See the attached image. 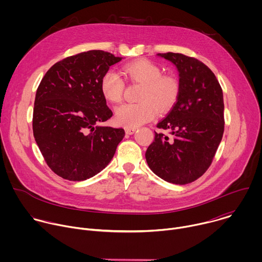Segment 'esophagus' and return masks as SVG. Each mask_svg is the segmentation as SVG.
Segmentation results:
<instances>
[{"mask_svg":"<svg viewBox=\"0 0 262 262\" xmlns=\"http://www.w3.org/2000/svg\"><path fill=\"white\" fill-rule=\"evenodd\" d=\"M135 132H136V128H132V127H126L125 128V133L127 135H133Z\"/></svg>","mask_w":262,"mask_h":262,"instance_id":"34e87169","label":"esophagus"}]
</instances>
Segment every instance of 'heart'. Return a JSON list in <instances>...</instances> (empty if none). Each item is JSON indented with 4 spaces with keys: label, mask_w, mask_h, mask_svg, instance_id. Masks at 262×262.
Returning <instances> with one entry per match:
<instances>
[{
    "label": "heart",
    "mask_w": 262,
    "mask_h": 262,
    "mask_svg": "<svg viewBox=\"0 0 262 262\" xmlns=\"http://www.w3.org/2000/svg\"><path fill=\"white\" fill-rule=\"evenodd\" d=\"M125 76L142 85L137 103H124L116 108V122L125 127H138L156 115V107L164 112L169 110L178 96V83L174 78L162 76L161 68L152 62L141 60L124 66ZM100 91L110 102L117 103L122 99L124 82L113 70L103 73Z\"/></svg>",
    "instance_id": "obj_1"
}]
</instances>
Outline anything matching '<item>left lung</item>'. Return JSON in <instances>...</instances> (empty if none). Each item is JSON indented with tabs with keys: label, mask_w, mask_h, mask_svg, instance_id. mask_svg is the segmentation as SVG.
Wrapping results in <instances>:
<instances>
[{
	"label": "left lung",
	"mask_w": 262,
	"mask_h": 262,
	"mask_svg": "<svg viewBox=\"0 0 262 262\" xmlns=\"http://www.w3.org/2000/svg\"><path fill=\"white\" fill-rule=\"evenodd\" d=\"M175 65L179 91L176 102L157 126L145 158L162 179L186 184L209 168L224 133V99L214 73L201 61L182 54H158Z\"/></svg>",
	"instance_id": "8db88e82"
}]
</instances>
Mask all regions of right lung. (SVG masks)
Instances as JSON below:
<instances>
[{
  "instance_id": "right-lung-1",
  "label": "right lung",
  "mask_w": 262,
  "mask_h": 262,
  "mask_svg": "<svg viewBox=\"0 0 262 262\" xmlns=\"http://www.w3.org/2000/svg\"><path fill=\"white\" fill-rule=\"evenodd\" d=\"M121 57L89 51L54 64L37 89L33 134L48 166L60 177L82 181L113 159L123 128L98 125L113 115L100 81Z\"/></svg>"
}]
</instances>
